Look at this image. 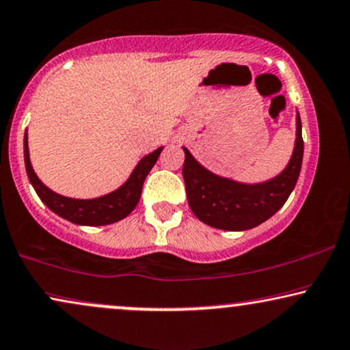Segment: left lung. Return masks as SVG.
<instances>
[{
  "instance_id": "8db88e82",
  "label": "left lung",
  "mask_w": 350,
  "mask_h": 350,
  "mask_svg": "<svg viewBox=\"0 0 350 350\" xmlns=\"http://www.w3.org/2000/svg\"><path fill=\"white\" fill-rule=\"evenodd\" d=\"M183 151V178L193 214L219 230H251L276 214L297 183L304 156L301 117H296V143L288 165L264 183L246 185L224 178L204 169L188 149Z\"/></svg>"
}]
</instances>
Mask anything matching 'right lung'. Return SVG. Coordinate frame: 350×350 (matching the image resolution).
Listing matches in <instances>:
<instances>
[{
	"label": "right lung",
	"mask_w": 350,
	"mask_h": 350,
	"mask_svg": "<svg viewBox=\"0 0 350 350\" xmlns=\"http://www.w3.org/2000/svg\"><path fill=\"white\" fill-rule=\"evenodd\" d=\"M162 149L164 148H157L156 151L144 156L142 161L138 162V165L135 167V170L131 172L129 180H126L120 188H117L116 191L94 199H74L61 196V194L51 191V189H49L46 185H43L42 180L36 176L30 164L27 131L24 136L25 170L27 175H29L31 186H33L36 194H38V198L46 204L48 208H51L54 214L72 221V224L86 226L111 225L114 224V221L125 219V217L133 211L136 204L139 201V198H142L144 180H146L148 174L157 162Z\"/></svg>",
	"instance_id": "add662e5"
}]
</instances>
